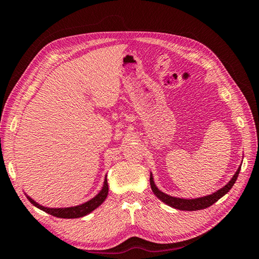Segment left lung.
Listing matches in <instances>:
<instances>
[{
    "label": "left lung",
    "instance_id": "left-lung-1",
    "mask_svg": "<svg viewBox=\"0 0 259 259\" xmlns=\"http://www.w3.org/2000/svg\"><path fill=\"white\" fill-rule=\"evenodd\" d=\"M240 169H241V165L237 169L236 174H234L230 179V182L223 188H221V189L209 195H205V197H201L197 199H180L176 197H171V195L167 193L162 192L154 184L153 176L151 173H150V186L155 197L159 200H161L162 202L165 203V204H167L168 206L174 207L176 209H180V210H198V209H203L213 205L215 202H217L219 199L223 198L227 192H229L234 183H236V180L240 173Z\"/></svg>",
    "mask_w": 259,
    "mask_h": 259
}]
</instances>
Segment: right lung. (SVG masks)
Listing matches in <instances>:
<instances>
[{
    "mask_svg": "<svg viewBox=\"0 0 259 259\" xmlns=\"http://www.w3.org/2000/svg\"><path fill=\"white\" fill-rule=\"evenodd\" d=\"M108 191H109V187H108L107 175H106L105 180H104V186H103V188H101V190L95 195V197L91 199L90 201L83 203V204L76 205V206L57 207V208L45 207L41 204H38V203H36L33 199H31L28 194H26V195H27L28 200L32 203L35 207L42 209L43 211H45V213H48L50 215H53V216L58 217V218H80V217H83L85 215L92 213L94 209H96L99 205L103 204L108 195Z\"/></svg>",
    "mask_w": 259,
    "mask_h": 259,
    "instance_id": "add662e5",
    "label": "right lung"
}]
</instances>
